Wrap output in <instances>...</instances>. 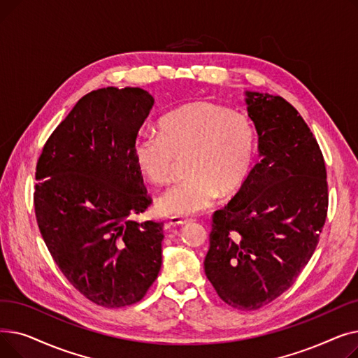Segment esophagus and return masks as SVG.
<instances>
[{
  "mask_svg": "<svg viewBox=\"0 0 358 358\" xmlns=\"http://www.w3.org/2000/svg\"><path fill=\"white\" fill-rule=\"evenodd\" d=\"M189 222H192V219H189V217H181V216H173V217H169L168 219V224L169 227H181V224H185V223H189Z\"/></svg>",
  "mask_w": 358,
  "mask_h": 358,
  "instance_id": "34e87169",
  "label": "esophagus"
}]
</instances>
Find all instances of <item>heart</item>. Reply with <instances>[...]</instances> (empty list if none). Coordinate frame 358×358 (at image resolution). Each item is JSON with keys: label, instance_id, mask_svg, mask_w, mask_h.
I'll return each mask as SVG.
<instances>
[{"label": "heart", "instance_id": "b5f03b06", "mask_svg": "<svg viewBox=\"0 0 358 358\" xmlns=\"http://www.w3.org/2000/svg\"><path fill=\"white\" fill-rule=\"evenodd\" d=\"M154 131L139 134L131 146L139 173L155 184L173 177L176 158L187 157L189 178L157 200L164 215L194 216L232 196L250 176L255 155L251 119L209 100L187 103L165 115Z\"/></svg>", "mask_w": 358, "mask_h": 358}]
</instances>
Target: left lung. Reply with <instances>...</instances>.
Here are the masks:
<instances>
[{"label": "left lung", "mask_w": 358, "mask_h": 358, "mask_svg": "<svg viewBox=\"0 0 358 358\" xmlns=\"http://www.w3.org/2000/svg\"><path fill=\"white\" fill-rule=\"evenodd\" d=\"M261 161L215 212L204 273L224 303L255 310L285 293L309 262L328 212L327 168L299 111L247 91Z\"/></svg>", "instance_id": "1"}]
</instances>
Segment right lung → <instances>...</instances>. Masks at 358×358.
I'll use <instances>...</instances> for the list:
<instances>
[{"mask_svg": "<svg viewBox=\"0 0 358 358\" xmlns=\"http://www.w3.org/2000/svg\"><path fill=\"white\" fill-rule=\"evenodd\" d=\"M154 106L142 88L88 92L53 130L36 165L34 212L56 266L91 302L134 305L162 264V222L148 209L131 146Z\"/></svg>", "mask_w": 358, "mask_h": 358, "instance_id": "right-lung-1", "label": "right lung"}]
</instances>
